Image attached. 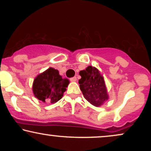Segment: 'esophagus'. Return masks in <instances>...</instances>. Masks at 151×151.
<instances>
[{"instance_id": "1", "label": "esophagus", "mask_w": 151, "mask_h": 151, "mask_svg": "<svg viewBox=\"0 0 151 151\" xmlns=\"http://www.w3.org/2000/svg\"><path fill=\"white\" fill-rule=\"evenodd\" d=\"M70 80H71V82H76V80H77V78H76V77L71 78H70Z\"/></svg>"}]
</instances>
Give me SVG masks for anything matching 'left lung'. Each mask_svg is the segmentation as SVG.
<instances>
[{"instance_id":"left-lung-1","label":"left lung","mask_w":151,"mask_h":151,"mask_svg":"<svg viewBox=\"0 0 151 151\" xmlns=\"http://www.w3.org/2000/svg\"><path fill=\"white\" fill-rule=\"evenodd\" d=\"M80 88L84 98L95 106H100L109 99L104 78L96 68L88 66L80 71Z\"/></svg>"}]
</instances>
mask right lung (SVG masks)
I'll return each instance as SVG.
<instances>
[{"mask_svg": "<svg viewBox=\"0 0 151 151\" xmlns=\"http://www.w3.org/2000/svg\"><path fill=\"white\" fill-rule=\"evenodd\" d=\"M69 80L59 75L58 70L49 68L38 75L33 84V92L38 100L55 103L60 100Z\"/></svg>", "mask_w": 151, "mask_h": 151, "instance_id": "add662e5", "label": "right lung"}]
</instances>
